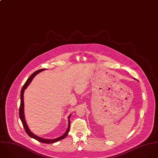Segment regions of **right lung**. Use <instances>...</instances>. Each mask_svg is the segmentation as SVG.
I'll return each mask as SVG.
<instances>
[{
    "label": "right lung",
    "mask_w": 158,
    "mask_h": 158,
    "mask_svg": "<svg viewBox=\"0 0 158 158\" xmlns=\"http://www.w3.org/2000/svg\"><path fill=\"white\" fill-rule=\"evenodd\" d=\"M44 69H38L37 71H36L35 72H34L32 75L28 78V79L27 80V81L26 82V83L24 84V85H23L22 89H21V104H20V107H19V118L22 122V123H23V125L24 126V128L26 132V133L33 139H36V140L41 142V143H54V142H58L60 140H62L64 138H65L66 137V135H68V132H69V128H70V117H71V115H69L68 116V128H67V130L66 131V132L63 134V135L58 138H56V139H43L41 137H40L37 135H36L35 134H33L32 132L30 131L29 128L28 127V126L26 123V120H25V117H24V90L27 89V87L29 86V85L30 84V83L32 82V79L33 78L39 73H40L41 71H44Z\"/></svg>",
    "instance_id": "obj_1"
}]
</instances>
